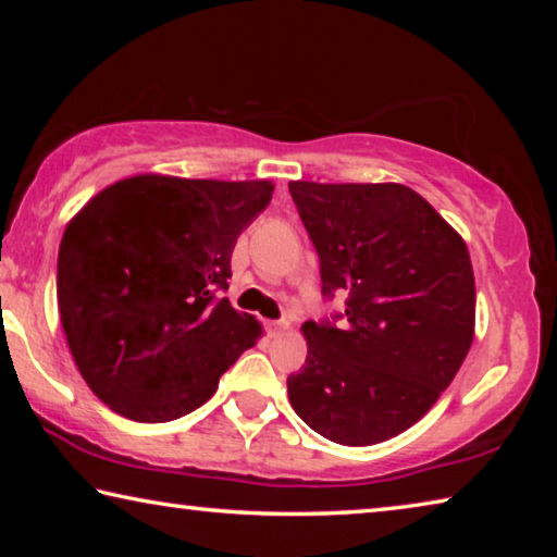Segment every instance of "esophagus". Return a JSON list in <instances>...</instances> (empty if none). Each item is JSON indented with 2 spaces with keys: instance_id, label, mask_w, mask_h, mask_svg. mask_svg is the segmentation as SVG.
I'll list each match as a JSON object with an SVG mask.
<instances>
[{
  "instance_id": "1",
  "label": "esophagus",
  "mask_w": 557,
  "mask_h": 557,
  "mask_svg": "<svg viewBox=\"0 0 557 557\" xmlns=\"http://www.w3.org/2000/svg\"><path fill=\"white\" fill-rule=\"evenodd\" d=\"M287 322H268V334L270 336H280V334H285L287 332Z\"/></svg>"
}]
</instances>
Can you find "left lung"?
Returning <instances> with one entry per match:
<instances>
[{
	"label": "left lung",
	"instance_id": "1",
	"mask_svg": "<svg viewBox=\"0 0 557 557\" xmlns=\"http://www.w3.org/2000/svg\"><path fill=\"white\" fill-rule=\"evenodd\" d=\"M289 194L317 248L322 295H348L332 322L301 324L307 361L287 379L289 403L338 445L385 442L437 403L467 358L469 250L403 184L289 182Z\"/></svg>",
	"mask_w": 557,
	"mask_h": 557
}]
</instances>
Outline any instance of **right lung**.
<instances>
[{
  "label": "right lung",
  "instance_id": "add662e5",
  "mask_svg": "<svg viewBox=\"0 0 557 557\" xmlns=\"http://www.w3.org/2000/svg\"><path fill=\"white\" fill-rule=\"evenodd\" d=\"M270 182L139 174L102 188L65 225L59 309L73 361L122 418L169 422L211 398L262 334L219 297L238 235Z\"/></svg>",
  "mask_w": 557,
  "mask_h": 557
}]
</instances>
